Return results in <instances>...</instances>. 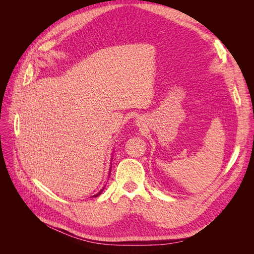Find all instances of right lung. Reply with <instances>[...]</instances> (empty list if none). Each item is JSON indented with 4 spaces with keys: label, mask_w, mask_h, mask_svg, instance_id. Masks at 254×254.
Segmentation results:
<instances>
[{
    "label": "right lung",
    "mask_w": 254,
    "mask_h": 254,
    "mask_svg": "<svg viewBox=\"0 0 254 254\" xmlns=\"http://www.w3.org/2000/svg\"><path fill=\"white\" fill-rule=\"evenodd\" d=\"M103 190H104V189H103ZM103 190H99V191H98V193H97L96 195H94L93 197H97V196H99V195H101V194H102V191H103Z\"/></svg>",
    "instance_id": "right-lung-1"
}]
</instances>
